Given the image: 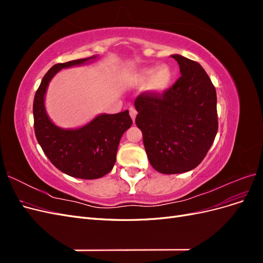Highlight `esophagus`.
Masks as SVG:
<instances>
[{"label": "esophagus", "mask_w": 263, "mask_h": 263, "mask_svg": "<svg viewBox=\"0 0 263 263\" xmlns=\"http://www.w3.org/2000/svg\"><path fill=\"white\" fill-rule=\"evenodd\" d=\"M129 115L132 117L133 121H135V118H136V115H137V110L135 109V107H129Z\"/></svg>", "instance_id": "obj_1"}]
</instances>
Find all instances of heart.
Masks as SVG:
<instances>
[{
	"mask_svg": "<svg viewBox=\"0 0 263 263\" xmlns=\"http://www.w3.org/2000/svg\"><path fill=\"white\" fill-rule=\"evenodd\" d=\"M172 80V71L169 66L162 65L157 69L144 68L138 70L133 77V83L136 85L145 84L147 89L153 93H162L168 89Z\"/></svg>",
	"mask_w": 263,
	"mask_h": 263,
	"instance_id": "b5f03b06",
	"label": "heart"
}]
</instances>
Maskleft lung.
Returning a JSON list of instances; mask_svg holds the SVG:
<instances>
[{
  "instance_id": "8db88e82",
  "label": "left lung",
  "mask_w": 263,
  "mask_h": 263,
  "mask_svg": "<svg viewBox=\"0 0 263 263\" xmlns=\"http://www.w3.org/2000/svg\"><path fill=\"white\" fill-rule=\"evenodd\" d=\"M181 77L162 94L144 92L135 100L136 125L150 164L163 174L192 170L205 158L218 129L216 90L196 61L171 55Z\"/></svg>"
}]
</instances>
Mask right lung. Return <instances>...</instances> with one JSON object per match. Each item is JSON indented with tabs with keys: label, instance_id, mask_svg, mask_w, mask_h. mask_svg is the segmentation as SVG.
Here are the masks:
<instances>
[{
	"label": "right lung",
	"instance_id": "add662e5",
	"mask_svg": "<svg viewBox=\"0 0 263 263\" xmlns=\"http://www.w3.org/2000/svg\"><path fill=\"white\" fill-rule=\"evenodd\" d=\"M95 58L97 55H92L52 66L44 76L33 104L35 135L47 158L63 173L85 180L102 178L113 169L119 140L133 124L128 109L101 114L81 128L63 129L50 121L44 101L47 86L59 70Z\"/></svg>",
	"mask_w": 263,
	"mask_h": 263
}]
</instances>
